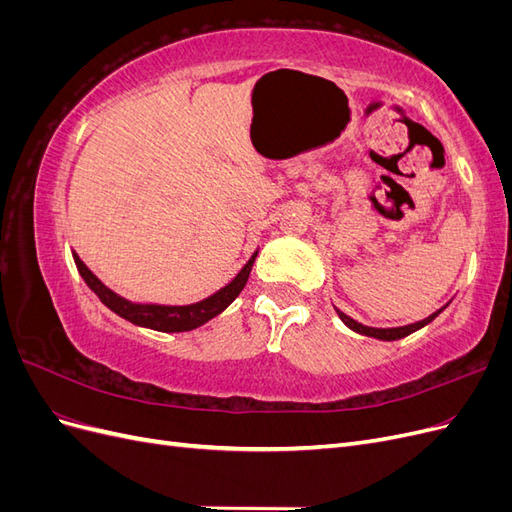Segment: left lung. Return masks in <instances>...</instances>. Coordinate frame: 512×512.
<instances>
[{
    "mask_svg": "<svg viewBox=\"0 0 512 512\" xmlns=\"http://www.w3.org/2000/svg\"><path fill=\"white\" fill-rule=\"evenodd\" d=\"M451 303V301H448ZM448 303L444 305V307H440L438 312H433L431 316H427V318H423V320H418V322H412V324H406V327H393V329H376V327H367V324H361V322H356L354 318H350V316H346L342 309H337L335 307V312H337V316L342 318V322L346 324L348 329H352L354 333H361V335H367V337H376V339H382V342H395V339H401V337H408L410 333H414V331H418V329H423L425 324H429L433 318H436L438 314H442L444 309L448 307Z\"/></svg>",
    "mask_w": 512,
    "mask_h": 512,
    "instance_id": "8db88e82",
    "label": "left lung"
}]
</instances>
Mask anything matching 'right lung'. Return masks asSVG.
Returning a JSON list of instances; mask_svg holds the SVG:
<instances>
[{
    "label": "right lung",
    "mask_w": 512,
    "mask_h": 512,
    "mask_svg": "<svg viewBox=\"0 0 512 512\" xmlns=\"http://www.w3.org/2000/svg\"><path fill=\"white\" fill-rule=\"evenodd\" d=\"M256 256H258V250L250 256V260L245 262L243 269L232 277L224 288L215 290L207 299L190 303V305H160V303H134V301L123 299L121 294L104 286L98 277L89 271V267L79 258V254L72 252L74 265L79 269L85 284L98 294V299L111 309V312H115L123 320L136 324V327H145V329L162 331V333L192 331V329H198L200 324H205L211 318L222 314L224 309L239 297V292L247 284V277H250Z\"/></svg>",
    "instance_id": "add662e5"
}]
</instances>
